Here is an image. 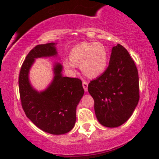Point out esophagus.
Instances as JSON below:
<instances>
[{"label": "esophagus", "instance_id": "esophagus-1", "mask_svg": "<svg viewBox=\"0 0 159 159\" xmlns=\"http://www.w3.org/2000/svg\"><path fill=\"white\" fill-rule=\"evenodd\" d=\"M88 84L87 82H85V81L82 82V87H83L84 91L85 92L88 91Z\"/></svg>", "mask_w": 159, "mask_h": 159}]
</instances>
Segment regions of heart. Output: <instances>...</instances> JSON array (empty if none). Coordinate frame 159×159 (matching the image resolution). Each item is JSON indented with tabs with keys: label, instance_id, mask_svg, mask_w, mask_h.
Returning <instances> with one entry per match:
<instances>
[{
	"label": "heart",
	"instance_id": "obj_1",
	"mask_svg": "<svg viewBox=\"0 0 159 159\" xmlns=\"http://www.w3.org/2000/svg\"><path fill=\"white\" fill-rule=\"evenodd\" d=\"M63 66L74 71L77 65L86 76L96 77L104 73L108 64V52L100 42H82L71 49L70 59H65Z\"/></svg>",
	"mask_w": 159,
	"mask_h": 159
}]
</instances>
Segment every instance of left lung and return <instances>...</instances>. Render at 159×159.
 Returning <instances> with one entry per match:
<instances>
[{"label": "left lung", "mask_w": 159, "mask_h": 159, "mask_svg": "<svg viewBox=\"0 0 159 159\" xmlns=\"http://www.w3.org/2000/svg\"><path fill=\"white\" fill-rule=\"evenodd\" d=\"M94 99L96 116L105 127L115 128L129 120L139 99L138 71L134 61L122 45L112 49L109 66L88 84Z\"/></svg>", "instance_id": "obj_1"}]
</instances>
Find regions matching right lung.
<instances>
[{
	"label": "right lung",
	"mask_w": 159,
	"mask_h": 159,
	"mask_svg": "<svg viewBox=\"0 0 159 159\" xmlns=\"http://www.w3.org/2000/svg\"><path fill=\"white\" fill-rule=\"evenodd\" d=\"M55 43L39 44L30 51L22 63L19 77L22 107L30 121L45 132L64 134L75 125L76 109L84 95L82 81L78 78L63 77V66L53 65V79L48 87L38 91L29 80L30 70L40 57H57Z\"/></svg>",
	"instance_id": "1"
}]
</instances>
